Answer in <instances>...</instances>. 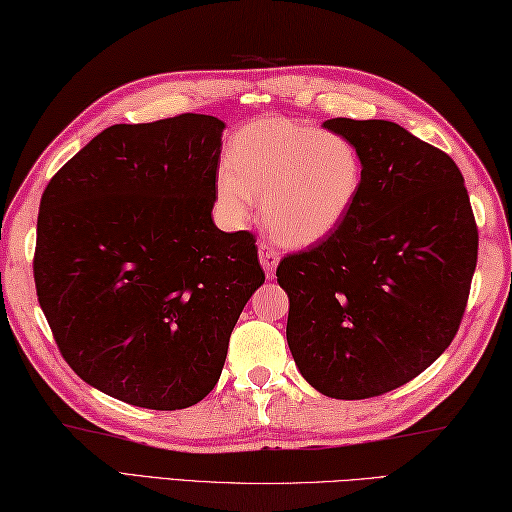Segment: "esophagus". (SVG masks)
<instances>
[{
	"label": "esophagus",
	"instance_id": "1",
	"mask_svg": "<svg viewBox=\"0 0 512 512\" xmlns=\"http://www.w3.org/2000/svg\"><path fill=\"white\" fill-rule=\"evenodd\" d=\"M258 258H260V265H263V269H265V274H267L269 278L274 276V271H276V267H278V260H280V254L276 252V249L271 247L269 243L260 241V243H258Z\"/></svg>",
	"mask_w": 512,
	"mask_h": 512
}]
</instances>
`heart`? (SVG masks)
<instances>
[{
  "instance_id": "1",
  "label": "heart",
  "mask_w": 512,
  "mask_h": 512,
  "mask_svg": "<svg viewBox=\"0 0 512 512\" xmlns=\"http://www.w3.org/2000/svg\"><path fill=\"white\" fill-rule=\"evenodd\" d=\"M362 183V156L349 139L265 117L234 134L214 190L227 221H245L252 203L265 201L271 236L307 247L336 232L356 205Z\"/></svg>"
}]
</instances>
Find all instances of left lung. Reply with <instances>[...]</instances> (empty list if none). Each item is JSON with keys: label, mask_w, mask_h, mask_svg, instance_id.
<instances>
[{"label": "left lung", "mask_w": 512, "mask_h": 512, "mask_svg": "<svg viewBox=\"0 0 512 512\" xmlns=\"http://www.w3.org/2000/svg\"><path fill=\"white\" fill-rule=\"evenodd\" d=\"M364 183L342 225L276 269L296 367L327 398L402 387L442 356L466 309L477 225L451 156L384 119H329Z\"/></svg>", "instance_id": "left-lung-1"}]
</instances>
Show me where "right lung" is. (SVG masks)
Masks as SVG:
<instances>
[{
	"mask_svg": "<svg viewBox=\"0 0 512 512\" xmlns=\"http://www.w3.org/2000/svg\"><path fill=\"white\" fill-rule=\"evenodd\" d=\"M223 130L210 114L110 125L41 196V311L70 369L110 398L201 402L265 283L256 238L212 218Z\"/></svg>",
	"mask_w": 512,
	"mask_h": 512,
	"instance_id": "obj_1",
	"label": "right lung"
}]
</instances>
